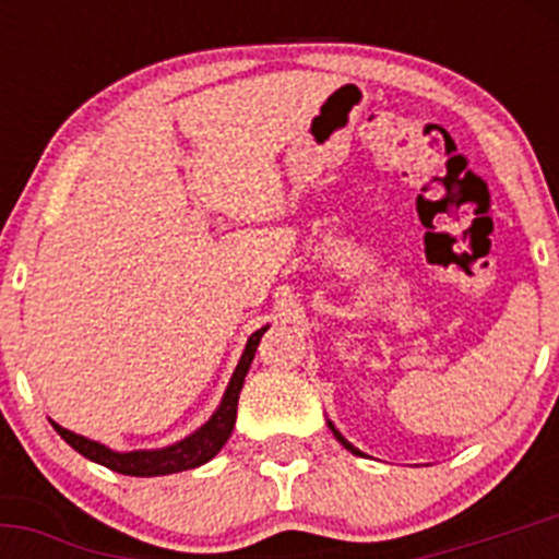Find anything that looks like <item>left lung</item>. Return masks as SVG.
Wrapping results in <instances>:
<instances>
[{"mask_svg":"<svg viewBox=\"0 0 559 559\" xmlns=\"http://www.w3.org/2000/svg\"><path fill=\"white\" fill-rule=\"evenodd\" d=\"M326 425H330L332 436H335V438H337V441H341V443H343V447H346V449H348V452H352V454H362V452H359V449H354V447H352V443H348V441H346V438H343V436H341V432H337V430H335V425H332V421H326Z\"/></svg>","mask_w":559,"mask_h":559,"instance_id":"left-lung-1","label":"left lung"}]
</instances>
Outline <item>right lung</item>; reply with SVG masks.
I'll list each match as a JSON object with an SVG mask.
<instances>
[{"mask_svg": "<svg viewBox=\"0 0 559 559\" xmlns=\"http://www.w3.org/2000/svg\"><path fill=\"white\" fill-rule=\"evenodd\" d=\"M267 332V326L253 332L246 343V352L240 357L238 368H235L233 379H229L227 392H224L222 405L216 408V414L205 421L197 432H191L189 438L183 441L173 443V447L165 449H148V452H112V449L103 447L97 441H88V438L78 436V432L64 430L59 427L56 421L53 430L75 449L78 454H83L86 460L99 462V465L110 467V471L123 473V476H167V473H178V471H189V467H200L205 465L207 460H213L222 447L227 443V438L233 436V427L235 419H238V397H240V389H243L246 373L253 362V354H257L259 341L262 335Z\"/></svg>", "mask_w": 559, "mask_h": 559, "instance_id": "obj_1", "label": "right lung"}]
</instances>
